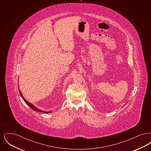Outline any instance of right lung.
<instances>
[{"instance_id": "obj_1", "label": "right lung", "mask_w": 151, "mask_h": 151, "mask_svg": "<svg viewBox=\"0 0 151 151\" xmlns=\"http://www.w3.org/2000/svg\"><path fill=\"white\" fill-rule=\"evenodd\" d=\"M18 87H19V84H18ZM19 93H20V96H21V97H22V99H23V100L25 101V102L29 106L30 108H32L33 110H35V111H39V112H42V113H50L51 111H43V110H40V109H38L37 108H36V106L34 105H33L32 104H31V103H30L28 101H27L24 98V97L22 96V92H21V91H20V89H19Z\"/></svg>"}]
</instances>
